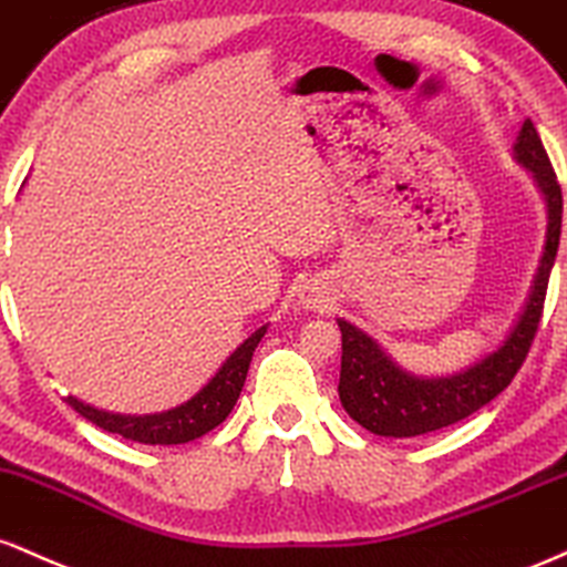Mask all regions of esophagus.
Masks as SVG:
<instances>
[{"label": "esophagus", "mask_w": 567, "mask_h": 567, "mask_svg": "<svg viewBox=\"0 0 567 567\" xmlns=\"http://www.w3.org/2000/svg\"><path fill=\"white\" fill-rule=\"evenodd\" d=\"M300 302L305 305V308H310V310H323L329 305L327 286H321V284H316V281H308V284L302 286V291H300Z\"/></svg>", "instance_id": "obj_1"}]
</instances>
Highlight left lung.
Listing matches in <instances>:
<instances>
[{
  "instance_id": "left-lung-1",
  "label": "left lung",
  "mask_w": 567,
  "mask_h": 567,
  "mask_svg": "<svg viewBox=\"0 0 567 567\" xmlns=\"http://www.w3.org/2000/svg\"><path fill=\"white\" fill-rule=\"evenodd\" d=\"M514 157L530 171L544 193L549 225H546L544 254H540L536 281L530 286L525 310L498 351L487 353L485 359L450 378H417L393 364L391 355L372 337L337 318L342 332V364L340 385H337L340 402L348 415L372 434L410 439L447 429L493 402L527 359L533 337L538 332L540 313H544L546 286H549V272L559 249L563 189L530 120L523 123L517 144H514Z\"/></svg>"
}]
</instances>
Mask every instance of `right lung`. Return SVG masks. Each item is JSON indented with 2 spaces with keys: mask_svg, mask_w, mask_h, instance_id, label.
<instances>
[{
  "mask_svg": "<svg viewBox=\"0 0 567 567\" xmlns=\"http://www.w3.org/2000/svg\"><path fill=\"white\" fill-rule=\"evenodd\" d=\"M267 327H259L249 340L240 342L230 353V359L219 367V372L208 380L206 385L195 393L189 402L168 412H155V415H114V412L95 410V406L80 402V399L66 396V404L78 410L85 421L99 425V429L120 434L131 442L142 444H184L193 442L208 431L216 429L233 412L240 396V388L246 383L254 348L259 346Z\"/></svg>",
  "mask_w": 567,
  "mask_h": 567,
  "instance_id": "1",
  "label": "right lung"
}]
</instances>
